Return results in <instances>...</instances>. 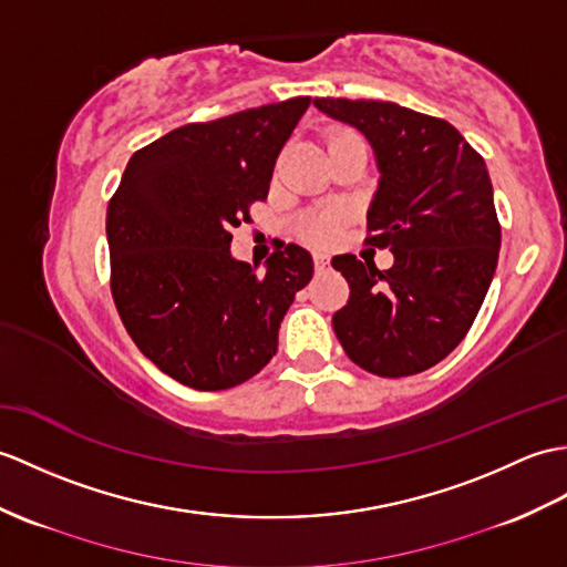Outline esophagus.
I'll use <instances>...</instances> for the list:
<instances>
[{"mask_svg": "<svg viewBox=\"0 0 567 567\" xmlns=\"http://www.w3.org/2000/svg\"><path fill=\"white\" fill-rule=\"evenodd\" d=\"M313 268L316 270H326L328 268V256H323V254H313Z\"/></svg>", "mask_w": 567, "mask_h": 567, "instance_id": "1", "label": "esophagus"}]
</instances>
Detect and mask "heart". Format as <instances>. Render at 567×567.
Here are the masks:
<instances>
[{"label":"heart","mask_w":567,"mask_h":567,"mask_svg":"<svg viewBox=\"0 0 567 567\" xmlns=\"http://www.w3.org/2000/svg\"><path fill=\"white\" fill-rule=\"evenodd\" d=\"M350 140H358V137H354L352 133H333L331 137H328V147H331V144L350 142ZM336 234H338V224H336V219H333V217L313 219V221H309V224H307L305 231H301V236H305L307 241H311V244H316V246H326V244H331V241L336 239Z\"/></svg>","instance_id":"b5f03b06"}]
</instances>
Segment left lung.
<instances>
[{
	"mask_svg": "<svg viewBox=\"0 0 567 567\" xmlns=\"http://www.w3.org/2000/svg\"><path fill=\"white\" fill-rule=\"evenodd\" d=\"M313 105L372 144L379 186L367 209V244L393 254L389 270L352 254L331 260L350 285L333 331L367 372H425L462 343L493 282L499 221L488 168L440 117L391 101Z\"/></svg>",
	"mask_w": 567,
	"mask_h": 567,
	"instance_id": "left-lung-1",
	"label": "left lung"
}]
</instances>
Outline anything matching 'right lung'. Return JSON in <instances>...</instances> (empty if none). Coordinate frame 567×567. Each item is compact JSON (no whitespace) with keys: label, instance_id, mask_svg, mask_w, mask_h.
<instances>
[{"label":"right lung","instance_id":"obj_1","mask_svg":"<svg viewBox=\"0 0 567 567\" xmlns=\"http://www.w3.org/2000/svg\"><path fill=\"white\" fill-rule=\"evenodd\" d=\"M309 96L190 123L130 156L105 215L111 292L135 346L197 391L231 389L278 352L289 305L313 275L307 248L231 256V229L266 200L275 159Z\"/></svg>","mask_w":567,"mask_h":567}]
</instances>
